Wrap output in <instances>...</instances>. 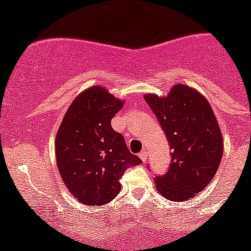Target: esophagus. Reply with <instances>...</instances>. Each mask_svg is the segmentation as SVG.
<instances>
[{
    "label": "esophagus",
    "mask_w": 251,
    "mask_h": 251,
    "mask_svg": "<svg viewBox=\"0 0 251 251\" xmlns=\"http://www.w3.org/2000/svg\"><path fill=\"white\" fill-rule=\"evenodd\" d=\"M139 158L143 160V162H145V160L148 159V152H146L145 150H143V151L139 153Z\"/></svg>",
    "instance_id": "esophagus-1"
}]
</instances>
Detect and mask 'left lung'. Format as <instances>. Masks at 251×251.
I'll list each match as a JSON object with an SVG mask.
<instances>
[{
  "label": "left lung",
  "instance_id": "1",
  "mask_svg": "<svg viewBox=\"0 0 251 251\" xmlns=\"http://www.w3.org/2000/svg\"><path fill=\"white\" fill-rule=\"evenodd\" d=\"M166 135L171 162L155 186L170 201L195 197L212 180L223 154V138L208 100L196 89L176 85L168 97H144Z\"/></svg>",
  "mask_w": 251,
  "mask_h": 251
}]
</instances>
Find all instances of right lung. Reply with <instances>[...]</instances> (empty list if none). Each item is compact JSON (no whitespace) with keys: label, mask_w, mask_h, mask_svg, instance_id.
<instances>
[{"label":"right lung","mask_w":251,"mask_h":251,"mask_svg":"<svg viewBox=\"0 0 251 251\" xmlns=\"http://www.w3.org/2000/svg\"><path fill=\"white\" fill-rule=\"evenodd\" d=\"M123 105L106 88L94 86L74 99L57 131L60 176L75 200L86 205H101L116 198L126 169L142 163L111 126Z\"/></svg>","instance_id":"obj_1"}]
</instances>
